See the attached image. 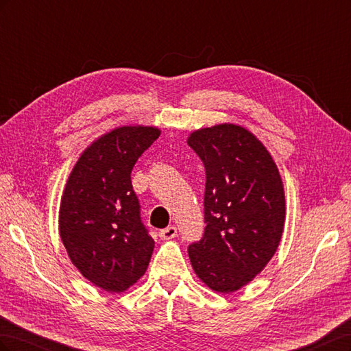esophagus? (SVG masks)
I'll list each match as a JSON object with an SVG mask.
<instances>
[{
    "mask_svg": "<svg viewBox=\"0 0 351 351\" xmlns=\"http://www.w3.org/2000/svg\"><path fill=\"white\" fill-rule=\"evenodd\" d=\"M177 236V227L171 226V227H167L164 230L159 231V237L162 240H169V239H174Z\"/></svg>",
    "mask_w": 351,
    "mask_h": 351,
    "instance_id": "esophagus-1",
    "label": "esophagus"
}]
</instances>
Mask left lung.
Listing matches in <instances>:
<instances>
[{"instance_id":"left-lung-1","label":"left lung","mask_w":351,"mask_h":351,"mask_svg":"<svg viewBox=\"0 0 351 351\" xmlns=\"http://www.w3.org/2000/svg\"><path fill=\"white\" fill-rule=\"evenodd\" d=\"M189 146L205 165V232L189 246L197 277L232 293L267 267L285 219L282 180L256 136L236 124L193 132Z\"/></svg>"}]
</instances>
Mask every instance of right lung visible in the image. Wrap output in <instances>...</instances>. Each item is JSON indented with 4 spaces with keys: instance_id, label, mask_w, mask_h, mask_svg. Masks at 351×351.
<instances>
[{
    "instance_id": "obj_1",
    "label": "right lung",
    "mask_w": 351,
    "mask_h": 351,
    "mask_svg": "<svg viewBox=\"0 0 351 351\" xmlns=\"http://www.w3.org/2000/svg\"><path fill=\"white\" fill-rule=\"evenodd\" d=\"M159 134L156 127L124 125L101 136L80 155L62 193V244L83 277L105 291L127 290L149 265L155 241L130 174Z\"/></svg>"
}]
</instances>
